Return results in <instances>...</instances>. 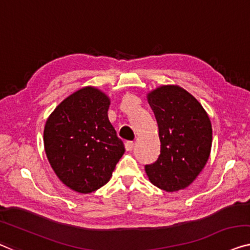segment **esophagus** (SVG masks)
<instances>
[{"label": "esophagus", "instance_id": "1", "mask_svg": "<svg viewBox=\"0 0 250 250\" xmlns=\"http://www.w3.org/2000/svg\"><path fill=\"white\" fill-rule=\"evenodd\" d=\"M133 146H135L133 141H126V143L125 144V147L126 151H131L133 149Z\"/></svg>", "mask_w": 250, "mask_h": 250}]
</instances>
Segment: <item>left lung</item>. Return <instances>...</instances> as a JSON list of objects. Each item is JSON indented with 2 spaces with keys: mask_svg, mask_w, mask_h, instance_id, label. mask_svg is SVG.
Returning a JSON list of instances; mask_svg holds the SVG:
<instances>
[{
  "mask_svg": "<svg viewBox=\"0 0 250 250\" xmlns=\"http://www.w3.org/2000/svg\"><path fill=\"white\" fill-rule=\"evenodd\" d=\"M147 100L158 125L161 155L145 170L157 188L180 191L202 172L210 156V118L194 96L177 85L159 86Z\"/></svg>",
  "mask_w": 250,
  "mask_h": 250,
  "instance_id": "left-lung-1",
  "label": "left lung"
}]
</instances>
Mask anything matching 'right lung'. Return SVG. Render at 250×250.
I'll list each match as a JSON object with an SVG mask.
<instances>
[{
  "mask_svg": "<svg viewBox=\"0 0 250 250\" xmlns=\"http://www.w3.org/2000/svg\"><path fill=\"white\" fill-rule=\"evenodd\" d=\"M110 99L86 86L62 101L47 119L43 145L59 180L73 191L92 193L110 181L125 146L107 117Z\"/></svg>",
  "mask_w": 250,
  "mask_h": 250,
  "instance_id": "right-lung-1",
  "label": "right lung"
}]
</instances>
